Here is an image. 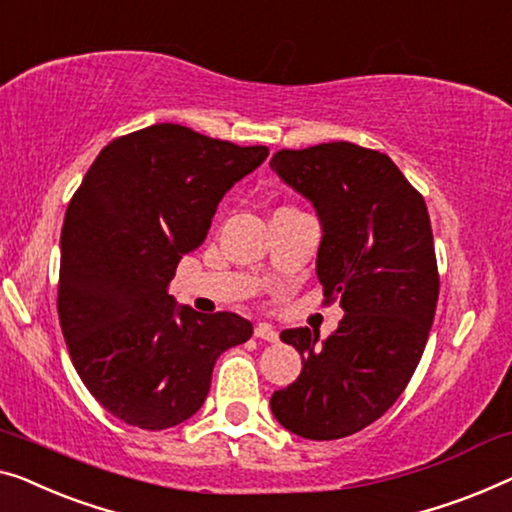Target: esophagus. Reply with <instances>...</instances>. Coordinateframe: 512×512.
<instances>
[{
  "label": "esophagus",
  "mask_w": 512,
  "mask_h": 512,
  "mask_svg": "<svg viewBox=\"0 0 512 512\" xmlns=\"http://www.w3.org/2000/svg\"><path fill=\"white\" fill-rule=\"evenodd\" d=\"M254 337L258 339H265V342H279V332L272 328L270 323H258L254 328Z\"/></svg>",
  "instance_id": "1"
}]
</instances>
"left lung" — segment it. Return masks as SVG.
Returning <instances> with one entry per match:
<instances>
[{"label": "left lung", "mask_w": 512, "mask_h": 512, "mask_svg": "<svg viewBox=\"0 0 512 512\" xmlns=\"http://www.w3.org/2000/svg\"><path fill=\"white\" fill-rule=\"evenodd\" d=\"M270 168L314 205L318 281L344 309L323 342L309 328L281 332L302 372L270 406L302 439H344L397 402L425 351L439 300L427 205L388 154L344 140L279 150Z\"/></svg>", "instance_id": "1"}]
</instances>
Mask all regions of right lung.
I'll return each instance as SVG.
<instances>
[{"label": "right lung", "instance_id": "add662e5", "mask_svg": "<svg viewBox=\"0 0 512 512\" xmlns=\"http://www.w3.org/2000/svg\"><path fill=\"white\" fill-rule=\"evenodd\" d=\"M268 154L152 124L103 147L66 207L59 325L87 390L127 425L157 432L194 416L214 362L254 332L233 311L177 307L168 284L226 191Z\"/></svg>", "mask_w": 512, "mask_h": 512}]
</instances>
